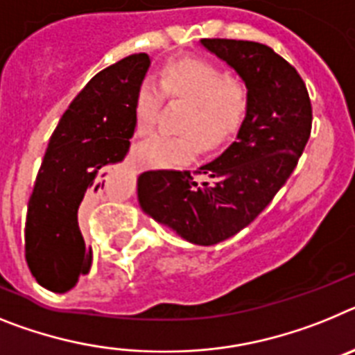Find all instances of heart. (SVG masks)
Returning a JSON list of instances; mask_svg holds the SVG:
<instances>
[{"label": "heart", "instance_id": "obj_1", "mask_svg": "<svg viewBox=\"0 0 355 355\" xmlns=\"http://www.w3.org/2000/svg\"><path fill=\"white\" fill-rule=\"evenodd\" d=\"M164 94L189 101L180 128L184 134H155L137 148V157L150 168H177L198 153V139L214 148L237 132L248 109V89L214 64L182 58L162 69L160 80L146 78L135 94V126L146 134L153 128ZM199 137L196 138V135Z\"/></svg>", "mask_w": 355, "mask_h": 355}]
</instances>
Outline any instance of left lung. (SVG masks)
Returning a JSON list of instances; mask_svg holds the SVG:
<instances>
[{
  "instance_id": "obj_1",
  "label": "left lung",
  "mask_w": 355,
  "mask_h": 355,
  "mask_svg": "<svg viewBox=\"0 0 355 355\" xmlns=\"http://www.w3.org/2000/svg\"><path fill=\"white\" fill-rule=\"evenodd\" d=\"M200 44L232 67L248 89V109L236 141L196 173L144 171L137 200L144 214L182 239L211 246L236 236L284 186L311 135L313 110L297 69L270 46L232 39Z\"/></svg>"
}]
</instances>
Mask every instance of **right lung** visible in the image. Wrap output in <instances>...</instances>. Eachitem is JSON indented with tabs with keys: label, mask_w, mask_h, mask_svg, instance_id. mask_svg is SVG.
Listing matches in <instances>:
<instances>
[{
	"label": "right lung",
	"mask_w": 355,
	"mask_h": 355,
	"mask_svg": "<svg viewBox=\"0 0 355 355\" xmlns=\"http://www.w3.org/2000/svg\"><path fill=\"white\" fill-rule=\"evenodd\" d=\"M152 58L135 53L89 80L51 134L24 225V254L42 288L66 293L92 264L80 216L109 186L135 130V94Z\"/></svg>",
	"instance_id": "add662e5"
}]
</instances>
